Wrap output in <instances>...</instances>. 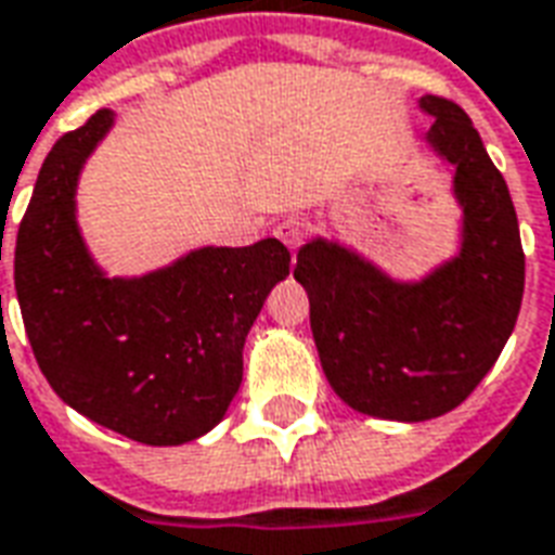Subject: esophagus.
I'll return each instance as SVG.
<instances>
[{"mask_svg":"<svg viewBox=\"0 0 555 555\" xmlns=\"http://www.w3.org/2000/svg\"><path fill=\"white\" fill-rule=\"evenodd\" d=\"M306 232H309V223H306L302 217H285V220L276 225V237L285 246H291V249H297V246L302 244Z\"/></svg>","mask_w":555,"mask_h":555,"instance_id":"1","label":"esophagus"}]
</instances>
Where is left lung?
Here are the masks:
<instances>
[{
	"label": "left lung",
	"mask_w": 555,
	"mask_h": 555,
	"mask_svg": "<svg viewBox=\"0 0 555 555\" xmlns=\"http://www.w3.org/2000/svg\"><path fill=\"white\" fill-rule=\"evenodd\" d=\"M429 143L455 164L465 205L462 256L417 285H397L326 241L299 249L320 364L340 400L385 421H429L474 393L506 347L524 299V246L506 179L465 111L424 96Z\"/></svg>",
	"instance_id": "left-lung-1"
}]
</instances>
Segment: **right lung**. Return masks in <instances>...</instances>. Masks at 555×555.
<instances>
[{
	"label": "right lung",
	"instance_id": "obj_1",
	"mask_svg": "<svg viewBox=\"0 0 555 555\" xmlns=\"http://www.w3.org/2000/svg\"><path fill=\"white\" fill-rule=\"evenodd\" d=\"M102 108L52 146L20 220L14 285L40 371L61 400L141 444H184L241 388L244 340L288 246H208L143 279H105L76 229V179L111 129ZM2 261V244H0Z\"/></svg>",
	"mask_w": 555,
	"mask_h": 555
}]
</instances>
